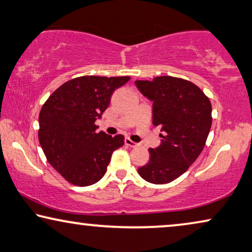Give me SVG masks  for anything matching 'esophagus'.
I'll return each mask as SVG.
<instances>
[{
	"label": "esophagus",
	"instance_id": "1",
	"mask_svg": "<svg viewBox=\"0 0 252 252\" xmlns=\"http://www.w3.org/2000/svg\"><path fill=\"white\" fill-rule=\"evenodd\" d=\"M125 143H126V145H128V147H130V148H137L138 147V144L136 143V142L132 141L130 138H126Z\"/></svg>",
	"mask_w": 252,
	"mask_h": 252
}]
</instances>
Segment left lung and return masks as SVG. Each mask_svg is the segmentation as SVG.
<instances>
[{"label":"left lung","instance_id":"8db88e82","mask_svg":"<svg viewBox=\"0 0 252 252\" xmlns=\"http://www.w3.org/2000/svg\"><path fill=\"white\" fill-rule=\"evenodd\" d=\"M153 102V125L161 127V143L150 149V160L138 168L153 184H166L189 169L205 148L211 127V103L195 84L171 76L135 81Z\"/></svg>","mask_w":252,"mask_h":252}]
</instances>
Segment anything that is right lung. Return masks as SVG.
<instances>
[{
  "label": "right lung",
  "mask_w": 252,
  "mask_h": 252,
  "mask_svg": "<svg viewBox=\"0 0 252 252\" xmlns=\"http://www.w3.org/2000/svg\"><path fill=\"white\" fill-rule=\"evenodd\" d=\"M128 76H82L51 94L39 112L38 140L50 165L69 183L89 187L104 176L123 135L96 133L95 120L109 107L112 93Z\"/></svg>",
  "instance_id": "right-lung-1"
}]
</instances>
